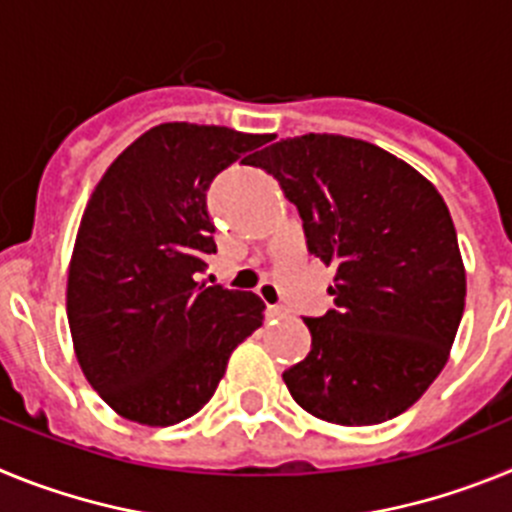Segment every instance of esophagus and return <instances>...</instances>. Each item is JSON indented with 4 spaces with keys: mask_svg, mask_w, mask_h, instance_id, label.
Returning a JSON list of instances; mask_svg holds the SVG:
<instances>
[{
    "mask_svg": "<svg viewBox=\"0 0 512 512\" xmlns=\"http://www.w3.org/2000/svg\"><path fill=\"white\" fill-rule=\"evenodd\" d=\"M266 315H269L271 320H282V318H287V310H284L282 305H269L266 307Z\"/></svg>",
    "mask_w": 512,
    "mask_h": 512,
    "instance_id": "esophagus-1",
    "label": "esophagus"
}]
</instances>
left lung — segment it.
Returning <instances> with one entry per match:
<instances>
[{
	"instance_id": "8db88e82",
	"label": "left lung",
	"mask_w": 512,
	"mask_h": 512,
	"mask_svg": "<svg viewBox=\"0 0 512 512\" xmlns=\"http://www.w3.org/2000/svg\"><path fill=\"white\" fill-rule=\"evenodd\" d=\"M251 166L277 179L310 253L336 269V310L305 318L312 348L282 374L289 395L336 425L405 413L449 361L467 300L443 197L402 158L346 135L279 140Z\"/></svg>"
}]
</instances>
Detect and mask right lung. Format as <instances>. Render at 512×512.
<instances>
[{"label": "right lung", "instance_id": "right-lung-1", "mask_svg": "<svg viewBox=\"0 0 512 512\" xmlns=\"http://www.w3.org/2000/svg\"><path fill=\"white\" fill-rule=\"evenodd\" d=\"M264 143L220 125L164 122L94 187L71 253L66 315L81 372L122 418L164 428L200 413L235 346L264 323L253 292L194 279L215 253L207 187Z\"/></svg>", "mask_w": 512, "mask_h": 512}]
</instances>
